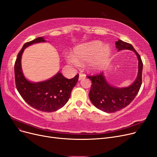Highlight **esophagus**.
Wrapping results in <instances>:
<instances>
[{"label":"esophagus","instance_id":"34e87169","mask_svg":"<svg viewBox=\"0 0 157 157\" xmlns=\"http://www.w3.org/2000/svg\"><path fill=\"white\" fill-rule=\"evenodd\" d=\"M86 76L84 74H82V73H80L79 74V80H81L83 78H85Z\"/></svg>","mask_w":157,"mask_h":157}]
</instances>
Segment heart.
I'll return each instance as SVG.
<instances>
[{
  "mask_svg": "<svg viewBox=\"0 0 157 157\" xmlns=\"http://www.w3.org/2000/svg\"><path fill=\"white\" fill-rule=\"evenodd\" d=\"M110 54V48L107 45L102 46L99 41H93L80 45L74 49L73 58H69V62L74 65L88 62L93 71L98 70L108 60Z\"/></svg>",
  "mask_w": 157,
  "mask_h": 157,
  "instance_id": "obj_1",
  "label": "heart"
}]
</instances>
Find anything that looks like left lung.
<instances>
[{
  "label": "left lung",
  "mask_w": 157,
  "mask_h": 157,
  "mask_svg": "<svg viewBox=\"0 0 157 157\" xmlns=\"http://www.w3.org/2000/svg\"><path fill=\"white\" fill-rule=\"evenodd\" d=\"M118 51L129 49L135 52L139 59L138 76L133 83L128 87L117 88L109 85L103 72L87 76L92 81L89 98L92 104L99 110L113 113L131 103L138 94L142 85L143 63L139 53L130 44L119 40L115 42Z\"/></svg>",
  "instance_id": "8db88e82"
}]
</instances>
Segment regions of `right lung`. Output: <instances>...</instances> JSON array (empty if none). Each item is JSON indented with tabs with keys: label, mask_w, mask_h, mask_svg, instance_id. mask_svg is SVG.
<instances>
[{
	"label": "right lung",
	"mask_w": 157,
	"mask_h": 157,
	"mask_svg": "<svg viewBox=\"0 0 157 157\" xmlns=\"http://www.w3.org/2000/svg\"><path fill=\"white\" fill-rule=\"evenodd\" d=\"M44 42L43 37H38L23 45L15 61V79L17 89L27 103L38 110L52 112L62 108L69 101L79 74L72 79H67L58 72L51 79L42 82L31 83L27 80L21 68L22 54L28 46Z\"/></svg>",
	"instance_id": "1"
}]
</instances>
